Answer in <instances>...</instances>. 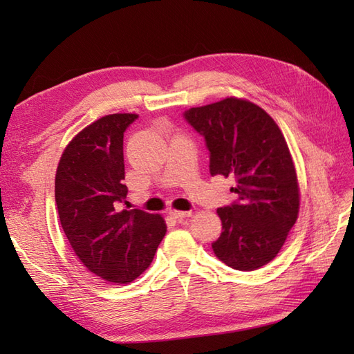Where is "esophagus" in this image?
<instances>
[{"mask_svg":"<svg viewBox=\"0 0 354 354\" xmlns=\"http://www.w3.org/2000/svg\"><path fill=\"white\" fill-rule=\"evenodd\" d=\"M170 216L176 221H183L185 217H190L192 212H178V209H170Z\"/></svg>","mask_w":354,"mask_h":354,"instance_id":"obj_1","label":"esophagus"}]
</instances>
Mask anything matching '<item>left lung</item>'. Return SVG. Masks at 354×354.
<instances>
[{
    "mask_svg": "<svg viewBox=\"0 0 354 354\" xmlns=\"http://www.w3.org/2000/svg\"><path fill=\"white\" fill-rule=\"evenodd\" d=\"M205 140L209 173L234 178L237 201L217 208L222 234L216 257L237 270H255L277 257L299 208L297 173L280 127L257 104L221 100L184 112Z\"/></svg>",
    "mask_w": 354,
    "mask_h": 354,
    "instance_id": "obj_1",
    "label": "left lung"
}]
</instances>
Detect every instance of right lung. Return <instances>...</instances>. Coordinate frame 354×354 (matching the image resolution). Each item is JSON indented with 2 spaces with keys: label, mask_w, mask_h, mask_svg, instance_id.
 Returning <instances> with one entry per match:
<instances>
[{
  "label": "right lung",
  "mask_w": 354,
  "mask_h": 354,
  "mask_svg": "<svg viewBox=\"0 0 354 354\" xmlns=\"http://www.w3.org/2000/svg\"><path fill=\"white\" fill-rule=\"evenodd\" d=\"M137 114L102 117L79 132L57 165L55 198L62 230L80 261L118 284L149 268L165 236L161 216L126 204L123 137Z\"/></svg>",
  "instance_id": "add662e5"
}]
</instances>
